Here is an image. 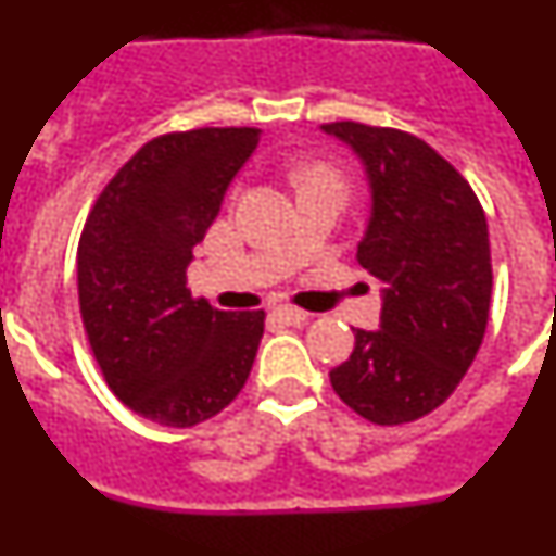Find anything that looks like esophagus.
Returning a JSON list of instances; mask_svg holds the SVG:
<instances>
[{
  "instance_id": "obj_1",
  "label": "esophagus",
  "mask_w": 556,
  "mask_h": 556,
  "mask_svg": "<svg viewBox=\"0 0 556 556\" xmlns=\"http://www.w3.org/2000/svg\"><path fill=\"white\" fill-rule=\"evenodd\" d=\"M273 314L283 323V326H303V323L308 320V312H301V308L294 306H278Z\"/></svg>"
}]
</instances>
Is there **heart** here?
Wrapping results in <instances>:
<instances>
[{"mask_svg":"<svg viewBox=\"0 0 556 556\" xmlns=\"http://www.w3.org/2000/svg\"><path fill=\"white\" fill-rule=\"evenodd\" d=\"M298 180L303 184H314V180H337L333 178V172L326 169V166H306V169L298 172Z\"/></svg>","mask_w":556,"mask_h":556,"instance_id":"1","label":"heart"}]
</instances>
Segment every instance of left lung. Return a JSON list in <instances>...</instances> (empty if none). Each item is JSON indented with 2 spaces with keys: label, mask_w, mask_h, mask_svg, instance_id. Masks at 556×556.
Wrapping results in <instances>:
<instances>
[{
  "label": "left lung",
  "mask_w": 556,
  "mask_h": 556,
  "mask_svg": "<svg viewBox=\"0 0 556 556\" xmlns=\"http://www.w3.org/2000/svg\"><path fill=\"white\" fill-rule=\"evenodd\" d=\"M323 132L365 166L370 219L356 258L384 287L378 331H353L331 387L370 424H412L448 401L488 331V219L468 180L412 132L358 122Z\"/></svg>",
  "instance_id": "8db88e82"
}]
</instances>
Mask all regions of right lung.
I'll list each match as a JSON object with an SVG mask.
<instances>
[{
    "label": "right lung",
    "mask_w": 556,
    "mask_h": 556,
    "mask_svg": "<svg viewBox=\"0 0 556 556\" xmlns=\"http://www.w3.org/2000/svg\"><path fill=\"white\" fill-rule=\"evenodd\" d=\"M262 130L147 141L102 189L77 248L83 328L108 387L152 424L189 429L242 392L264 312L194 301L186 269Z\"/></svg>",
    "instance_id": "obj_1"
}]
</instances>
